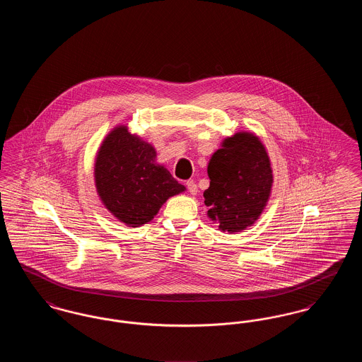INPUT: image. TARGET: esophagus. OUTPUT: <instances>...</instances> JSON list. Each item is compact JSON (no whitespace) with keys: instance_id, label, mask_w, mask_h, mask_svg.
Masks as SVG:
<instances>
[{"instance_id":"34e87169","label":"esophagus","mask_w":362,"mask_h":362,"mask_svg":"<svg viewBox=\"0 0 362 362\" xmlns=\"http://www.w3.org/2000/svg\"><path fill=\"white\" fill-rule=\"evenodd\" d=\"M186 186H187V189H189V192L191 195H197V192H198V186L195 185V182L189 180V182L186 183Z\"/></svg>"}]
</instances>
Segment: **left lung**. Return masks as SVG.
I'll list each match as a JSON object with an SVG mask.
<instances>
[{
  "label": "left lung",
  "mask_w": 362,
  "mask_h": 362,
  "mask_svg": "<svg viewBox=\"0 0 362 362\" xmlns=\"http://www.w3.org/2000/svg\"><path fill=\"white\" fill-rule=\"evenodd\" d=\"M210 186L205 189L207 217L221 232L236 233L255 224L273 187L270 157L251 132L226 137L209 160Z\"/></svg>",
  "instance_id": "obj_1"
}]
</instances>
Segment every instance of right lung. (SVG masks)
Segmentation results:
<instances>
[{
    "label": "right lung",
    "instance_id": "add662e5",
    "mask_svg": "<svg viewBox=\"0 0 362 362\" xmlns=\"http://www.w3.org/2000/svg\"><path fill=\"white\" fill-rule=\"evenodd\" d=\"M155 146L115 126L95 158V186L104 207L127 226H142L155 218L168 198L186 187L156 161Z\"/></svg>",
    "mask_w": 362,
    "mask_h": 362
}]
</instances>
